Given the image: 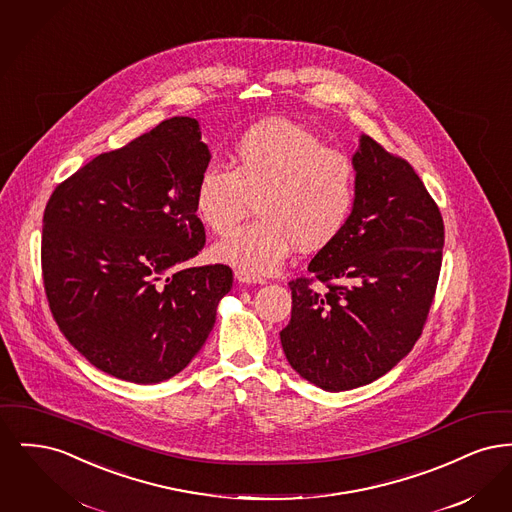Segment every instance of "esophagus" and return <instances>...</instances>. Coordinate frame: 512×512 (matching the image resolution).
Masks as SVG:
<instances>
[{
	"mask_svg": "<svg viewBox=\"0 0 512 512\" xmlns=\"http://www.w3.org/2000/svg\"><path fill=\"white\" fill-rule=\"evenodd\" d=\"M234 276H236V280L242 282V284H263V282H265L261 276H255V274L245 272V270H240V268L234 272Z\"/></svg>",
	"mask_w": 512,
	"mask_h": 512,
	"instance_id": "34e87169",
	"label": "esophagus"
}]
</instances>
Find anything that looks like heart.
<instances>
[{
    "label": "heart",
    "mask_w": 512,
    "mask_h": 512,
    "mask_svg": "<svg viewBox=\"0 0 512 512\" xmlns=\"http://www.w3.org/2000/svg\"><path fill=\"white\" fill-rule=\"evenodd\" d=\"M251 199L259 219L215 245V257L265 274L286 261L293 245L317 251L340 236L355 201L353 161L301 124L259 122L236 142L230 167L201 171L195 215L226 236L242 222Z\"/></svg>",
    "instance_id": "b5f03b06"
}]
</instances>
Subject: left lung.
I'll return each instance as SVG.
<instances>
[{
    "label": "left lung",
    "mask_w": 512,
    "mask_h": 512,
    "mask_svg": "<svg viewBox=\"0 0 512 512\" xmlns=\"http://www.w3.org/2000/svg\"><path fill=\"white\" fill-rule=\"evenodd\" d=\"M355 201L340 236L290 282L280 341L293 370L326 391L390 372L420 338L438 288L445 228L413 167L361 136Z\"/></svg>",
    "instance_id": "8db88e82"
}]
</instances>
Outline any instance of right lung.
I'll return each instance as SVG.
<instances>
[{
    "mask_svg": "<svg viewBox=\"0 0 512 512\" xmlns=\"http://www.w3.org/2000/svg\"><path fill=\"white\" fill-rule=\"evenodd\" d=\"M199 122L172 117L101 153L49 197L42 276L59 330L126 382L169 380L209 338L226 265L184 268L205 245L195 182L209 165Z\"/></svg>",
    "mask_w": 512,
    "mask_h": 512,
    "instance_id": "add662e5",
    "label": "right lung"
}]
</instances>
